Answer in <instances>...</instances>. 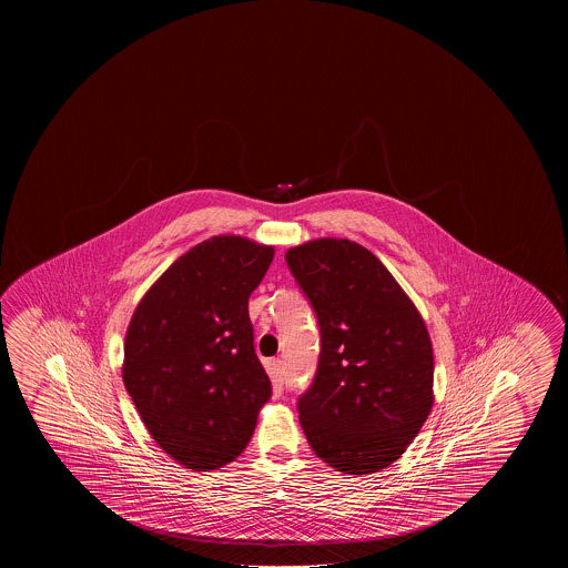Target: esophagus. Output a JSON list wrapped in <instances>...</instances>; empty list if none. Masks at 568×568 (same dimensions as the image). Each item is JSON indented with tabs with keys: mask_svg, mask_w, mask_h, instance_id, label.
Returning <instances> with one entry per match:
<instances>
[{
	"mask_svg": "<svg viewBox=\"0 0 568 568\" xmlns=\"http://www.w3.org/2000/svg\"><path fill=\"white\" fill-rule=\"evenodd\" d=\"M267 373H270L271 381H273V386L281 390L283 388V373H285V368H283V361L281 358H273L267 363Z\"/></svg>",
	"mask_w": 568,
	"mask_h": 568,
	"instance_id": "34e87169",
	"label": "esophagus"
}]
</instances>
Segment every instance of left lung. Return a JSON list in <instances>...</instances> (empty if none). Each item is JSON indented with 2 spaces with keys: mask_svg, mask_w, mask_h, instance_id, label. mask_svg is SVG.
<instances>
[{
  "mask_svg": "<svg viewBox=\"0 0 568 568\" xmlns=\"http://www.w3.org/2000/svg\"><path fill=\"white\" fill-rule=\"evenodd\" d=\"M285 261L321 328L315 378L297 402L303 432L336 471L376 474L428 419V328L390 271L356 242L315 240Z\"/></svg>",
  "mask_w": 568,
  "mask_h": 568,
  "instance_id": "1",
  "label": "left lung"
}]
</instances>
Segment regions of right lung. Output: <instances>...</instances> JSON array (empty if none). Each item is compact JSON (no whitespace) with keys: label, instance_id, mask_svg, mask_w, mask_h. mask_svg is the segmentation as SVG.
<instances>
[{"label":"right lung","instance_id":"add662e5","mask_svg":"<svg viewBox=\"0 0 568 568\" xmlns=\"http://www.w3.org/2000/svg\"><path fill=\"white\" fill-rule=\"evenodd\" d=\"M271 261L270 245L217 235L174 261L132 315L122 381L150 436L187 469L240 456L271 398L247 311Z\"/></svg>","mask_w":568,"mask_h":568}]
</instances>
